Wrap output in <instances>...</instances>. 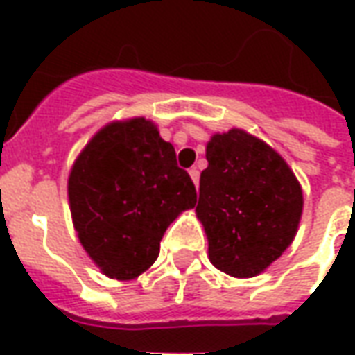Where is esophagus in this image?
Masks as SVG:
<instances>
[{
  "instance_id": "esophagus-1",
  "label": "esophagus",
  "mask_w": 355,
  "mask_h": 355,
  "mask_svg": "<svg viewBox=\"0 0 355 355\" xmlns=\"http://www.w3.org/2000/svg\"><path fill=\"white\" fill-rule=\"evenodd\" d=\"M190 177H192L193 184H200V171H198V167H192V169H190Z\"/></svg>"
}]
</instances>
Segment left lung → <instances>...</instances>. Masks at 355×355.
<instances>
[{
	"mask_svg": "<svg viewBox=\"0 0 355 355\" xmlns=\"http://www.w3.org/2000/svg\"><path fill=\"white\" fill-rule=\"evenodd\" d=\"M198 218L209 261L224 274L253 277L293 243L302 215V188L282 155L241 129L207 142Z\"/></svg>",
	"mask_w": 355,
	"mask_h": 355,
	"instance_id": "1",
	"label": "left lung"
}]
</instances>
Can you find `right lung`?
I'll list each match as a JSON object with an SVG mask.
<instances>
[{"label": "right lung", "mask_w": 355, "mask_h": 355, "mask_svg": "<svg viewBox=\"0 0 355 355\" xmlns=\"http://www.w3.org/2000/svg\"><path fill=\"white\" fill-rule=\"evenodd\" d=\"M73 228L81 245L114 279L152 266L169 224L198 200L171 142L152 121L132 117L102 127L68 178Z\"/></svg>", "instance_id": "add662e5"}]
</instances>
